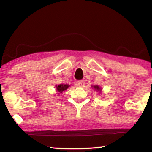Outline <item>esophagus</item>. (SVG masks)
Returning a JSON list of instances; mask_svg holds the SVG:
<instances>
[{"mask_svg":"<svg viewBox=\"0 0 152 152\" xmlns=\"http://www.w3.org/2000/svg\"><path fill=\"white\" fill-rule=\"evenodd\" d=\"M84 81H76V86L78 87H83L84 86Z\"/></svg>","mask_w":152,"mask_h":152,"instance_id":"34e87169","label":"esophagus"}]
</instances>
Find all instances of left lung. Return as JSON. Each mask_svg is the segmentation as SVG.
Masks as SVG:
<instances>
[{"label":"left lung","mask_w":152,"mask_h":152,"mask_svg":"<svg viewBox=\"0 0 152 152\" xmlns=\"http://www.w3.org/2000/svg\"><path fill=\"white\" fill-rule=\"evenodd\" d=\"M91 88H94L95 91H97L99 92V94L102 91V88H101L100 86H97V85H95V86H91Z\"/></svg>","instance_id":"8db88e82"}]
</instances>
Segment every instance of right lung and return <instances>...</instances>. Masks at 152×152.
<instances>
[{
    "label": "right lung",
    "mask_w": 152,
    "mask_h": 152,
    "mask_svg": "<svg viewBox=\"0 0 152 152\" xmlns=\"http://www.w3.org/2000/svg\"><path fill=\"white\" fill-rule=\"evenodd\" d=\"M70 86V85L67 84V83H66V84H63L62 83V84H59L58 86L56 85V91L58 92V94H63V92L65 91Z\"/></svg>",
    "instance_id": "obj_1"
}]
</instances>
